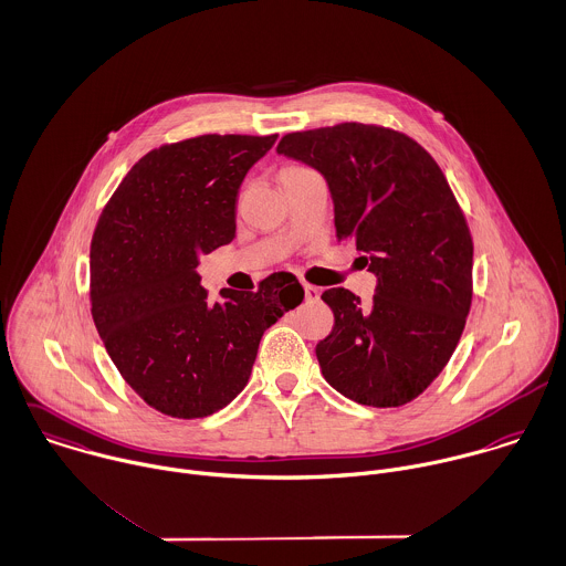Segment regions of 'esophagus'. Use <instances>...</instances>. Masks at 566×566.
Instances as JSON below:
<instances>
[{"mask_svg": "<svg viewBox=\"0 0 566 566\" xmlns=\"http://www.w3.org/2000/svg\"><path fill=\"white\" fill-rule=\"evenodd\" d=\"M303 290H305V301H318V296H321V290L316 287V285H310V283H305L303 285Z\"/></svg>", "mask_w": 566, "mask_h": 566, "instance_id": "1", "label": "esophagus"}]
</instances>
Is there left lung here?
I'll return each mask as SVG.
<instances>
[{"label": "left lung", "mask_w": 566, "mask_h": 566, "mask_svg": "<svg viewBox=\"0 0 566 566\" xmlns=\"http://www.w3.org/2000/svg\"><path fill=\"white\" fill-rule=\"evenodd\" d=\"M276 151L325 178L338 241L377 276L369 307L345 287L323 292L334 312L316 345L323 376L365 406L412 401L448 365L472 305V237L446 176L412 138L363 123L287 134Z\"/></svg>", "instance_id": "1"}]
</instances>
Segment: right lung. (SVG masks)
Wrapping results in <instances>:
<instances>
[{
  "mask_svg": "<svg viewBox=\"0 0 566 566\" xmlns=\"http://www.w3.org/2000/svg\"><path fill=\"white\" fill-rule=\"evenodd\" d=\"M274 136H197L147 154L112 195L90 250L92 318L125 381L156 410L195 419L248 384L261 336L303 301L290 272L208 301L199 254L234 239L237 195Z\"/></svg>",
  "mask_w": 566,
  "mask_h": 566,
  "instance_id": "obj_1",
  "label": "right lung"
}]
</instances>
